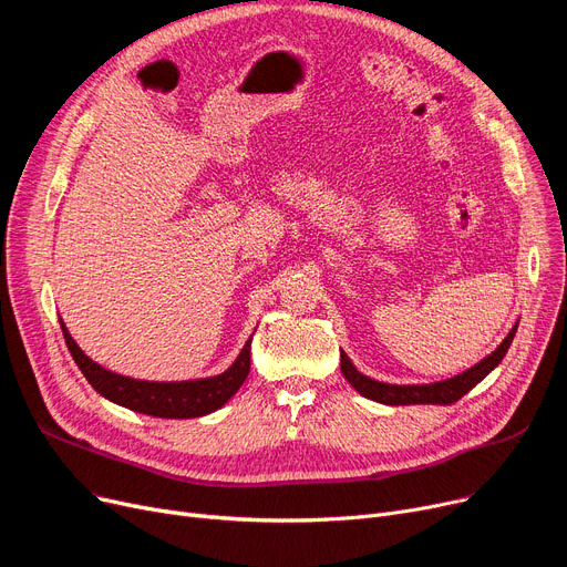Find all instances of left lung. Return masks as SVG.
<instances>
[{
	"label": "left lung",
	"instance_id": "8db88e82",
	"mask_svg": "<svg viewBox=\"0 0 567 567\" xmlns=\"http://www.w3.org/2000/svg\"><path fill=\"white\" fill-rule=\"evenodd\" d=\"M517 326H513V331L505 336V340L483 359L481 363H475L473 368H468L462 374H455L451 379L443 381H434V383H411V385H398V383H383L377 379L365 377L363 372H359L353 368V363L349 361V355L344 351H340V368L344 379L359 391L363 398L389 404V406H400V404H453L460 398H464L473 385H478L501 361L503 355L508 353V347L517 333Z\"/></svg>",
	"mask_w": 567,
	"mask_h": 567
}]
</instances>
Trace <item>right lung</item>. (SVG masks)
Wrapping results in <instances>:
<instances>
[{"mask_svg": "<svg viewBox=\"0 0 567 567\" xmlns=\"http://www.w3.org/2000/svg\"><path fill=\"white\" fill-rule=\"evenodd\" d=\"M59 323H62L64 340L73 361L78 363L86 381L94 385L96 393H101L105 400L118 406H126L131 411L146 415H156V419H199V415L218 411L238 389H241L250 372L252 338L244 344L241 353L236 355V361L223 374L190 381L131 379L94 363L71 338L66 323L62 319H59Z\"/></svg>", "mask_w": 567, "mask_h": 567, "instance_id": "1", "label": "right lung"}]
</instances>
